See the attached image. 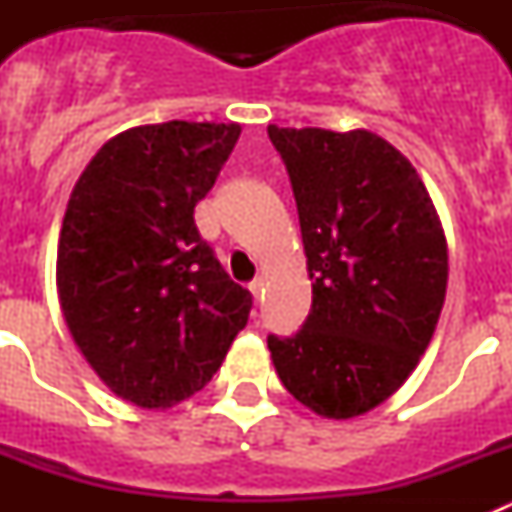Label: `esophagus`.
Instances as JSON below:
<instances>
[{
    "instance_id": "1",
    "label": "esophagus",
    "mask_w": 512,
    "mask_h": 512,
    "mask_svg": "<svg viewBox=\"0 0 512 512\" xmlns=\"http://www.w3.org/2000/svg\"><path fill=\"white\" fill-rule=\"evenodd\" d=\"M248 289H251V295L256 297V300H259V297H261V292H264V279H261V277H256V279H253L251 284H248Z\"/></svg>"
}]
</instances>
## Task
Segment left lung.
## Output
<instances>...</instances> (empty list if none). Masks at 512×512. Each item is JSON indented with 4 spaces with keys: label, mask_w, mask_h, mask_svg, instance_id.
Instances as JSON below:
<instances>
[{
    "label": "left lung",
    "mask_w": 512,
    "mask_h": 512,
    "mask_svg": "<svg viewBox=\"0 0 512 512\" xmlns=\"http://www.w3.org/2000/svg\"><path fill=\"white\" fill-rule=\"evenodd\" d=\"M300 215L312 307L266 338L282 384L323 418H354L410 377L446 297L449 256L428 189L369 130L277 128Z\"/></svg>",
    "instance_id": "obj_1"
}]
</instances>
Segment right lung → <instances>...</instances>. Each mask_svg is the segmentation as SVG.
<instances>
[{
	"instance_id": "right-lung-1",
	"label": "right lung",
	"mask_w": 512,
	"mask_h": 512,
	"mask_svg": "<svg viewBox=\"0 0 512 512\" xmlns=\"http://www.w3.org/2000/svg\"><path fill=\"white\" fill-rule=\"evenodd\" d=\"M241 125L171 120L107 140L71 192L58 297L94 372L138 408H169L220 369L253 297L194 223Z\"/></svg>"
}]
</instances>
